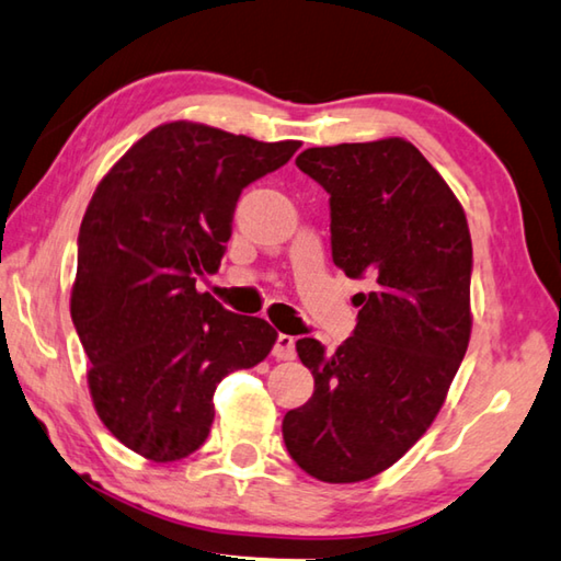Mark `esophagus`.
<instances>
[{"label":"esophagus","instance_id":"obj_1","mask_svg":"<svg viewBox=\"0 0 561 561\" xmlns=\"http://www.w3.org/2000/svg\"><path fill=\"white\" fill-rule=\"evenodd\" d=\"M272 353L277 360H291L294 355H297V341H294L287 333H279L277 341H274Z\"/></svg>","mask_w":561,"mask_h":561}]
</instances>
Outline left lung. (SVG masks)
Segmentation results:
<instances>
[{"instance_id":"left-lung-1","label":"left lung","mask_w":561,"mask_h":561,"mask_svg":"<svg viewBox=\"0 0 561 561\" xmlns=\"http://www.w3.org/2000/svg\"><path fill=\"white\" fill-rule=\"evenodd\" d=\"M297 167L331 196L335 267L370 291L353 297L358 323L333 353L297 341L313 394L282 434L309 476L358 483L400 461L442 410L471 339V232L407 139L311 147Z\"/></svg>"}]
</instances>
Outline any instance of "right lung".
<instances>
[{"label": "right lung", "instance_id": "right-lung-1", "mask_svg": "<svg viewBox=\"0 0 561 561\" xmlns=\"http://www.w3.org/2000/svg\"><path fill=\"white\" fill-rule=\"evenodd\" d=\"M299 147L167 122L127 149L88 203L70 316L98 416L149 461L196 451L218 382L254 368L277 341L264 319L201 294L196 277L220 267L242 188Z\"/></svg>", "mask_w": 561, "mask_h": 561}]
</instances>
